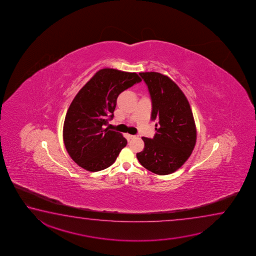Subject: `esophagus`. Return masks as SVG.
Here are the masks:
<instances>
[{
  "mask_svg": "<svg viewBox=\"0 0 256 256\" xmlns=\"http://www.w3.org/2000/svg\"><path fill=\"white\" fill-rule=\"evenodd\" d=\"M128 136H129V138H130V139H134L135 137H136V136H135V135H132V134H129V135H128Z\"/></svg>",
  "mask_w": 256,
  "mask_h": 256,
  "instance_id": "1",
  "label": "esophagus"
}]
</instances>
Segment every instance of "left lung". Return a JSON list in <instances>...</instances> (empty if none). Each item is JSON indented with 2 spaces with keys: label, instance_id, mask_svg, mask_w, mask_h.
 Returning <instances> with one entry per match:
<instances>
[{
  "label": "left lung",
  "instance_id": "left-lung-1",
  "mask_svg": "<svg viewBox=\"0 0 256 256\" xmlns=\"http://www.w3.org/2000/svg\"><path fill=\"white\" fill-rule=\"evenodd\" d=\"M152 102L153 139L142 137L144 148L137 153L140 163L152 173L169 174L191 156L196 143V126L186 96L171 78L158 72H140Z\"/></svg>",
  "mask_w": 256,
  "mask_h": 256
}]
</instances>
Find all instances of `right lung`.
Masks as SVG:
<instances>
[{"label":"right lung","instance_id":"obj_1","mask_svg":"<svg viewBox=\"0 0 256 256\" xmlns=\"http://www.w3.org/2000/svg\"><path fill=\"white\" fill-rule=\"evenodd\" d=\"M142 82L135 72L100 70L75 96L65 116L64 142L72 160L90 172L108 168L127 144L104 126L114 117L118 96Z\"/></svg>","mask_w":256,"mask_h":256}]
</instances>
